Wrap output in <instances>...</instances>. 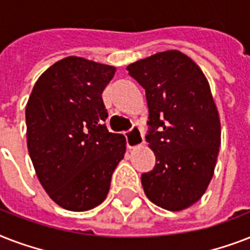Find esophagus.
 <instances>
[{
	"instance_id": "1",
	"label": "esophagus",
	"mask_w": 250,
	"mask_h": 250,
	"mask_svg": "<svg viewBox=\"0 0 250 250\" xmlns=\"http://www.w3.org/2000/svg\"><path fill=\"white\" fill-rule=\"evenodd\" d=\"M125 140H127V146L129 149H135L144 144V135L137 127H132L129 132L125 133Z\"/></svg>"
}]
</instances>
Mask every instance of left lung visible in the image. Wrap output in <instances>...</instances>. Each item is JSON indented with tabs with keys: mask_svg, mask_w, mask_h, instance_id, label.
I'll list each match as a JSON object with an SVG mask.
<instances>
[{
	"mask_svg": "<svg viewBox=\"0 0 250 250\" xmlns=\"http://www.w3.org/2000/svg\"><path fill=\"white\" fill-rule=\"evenodd\" d=\"M145 89L156 166L141 175L146 197L170 211L202 197L214 175L221 121L201 68L179 50H167L127 66Z\"/></svg>",
	"mask_w": 250,
	"mask_h": 250,
	"instance_id": "obj_1",
	"label": "left lung"
}]
</instances>
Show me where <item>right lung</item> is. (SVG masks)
<instances>
[{
	"label": "right lung",
	"instance_id": "1",
	"mask_svg": "<svg viewBox=\"0 0 250 250\" xmlns=\"http://www.w3.org/2000/svg\"><path fill=\"white\" fill-rule=\"evenodd\" d=\"M115 67L66 57L37 79L25 106L27 146L41 186L57 205H100L123 160L125 139L107 131L102 92Z\"/></svg>",
	"mask_w": 250,
	"mask_h": 250
}]
</instances>
